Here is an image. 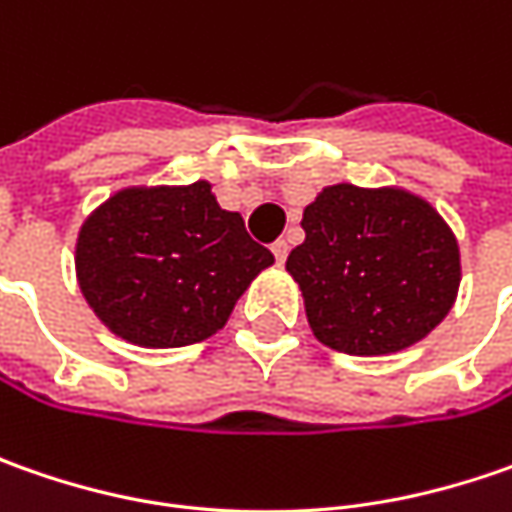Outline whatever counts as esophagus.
I'll return each instance as SVG.
<instances>
[{
  "label": "esophagus",
  "mask_w": 512,
  "mask_h": 512,
  "mask_svg": "<svg viewBox=\"0 0 512 512\" xmlns=\"http://www.w3.org/2000/svg\"><path fill=\"white\" fill-rule=\"evenodd\" d=\"M270 250H273V256H276V262H279V265H282V262L287 259V242H285V239L273 242V245H270Z\"/></svg>",
  "instance_id": "obj_1"
}]
</instances>
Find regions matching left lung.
Instances as JSON below:
<instances>
[{
	"mask_svg": "<svg viewBox=\"0 0 512 512\" xmlns=\"http://www.w3.org/2000/svg\"><path fill=\"white\" fill-rule=\"evenodd\" d=\"M287 273L313 336L350 356L422 342L456 302L459 242L436 207L402 187L330 185L302 216Z\"/></svg>",
	"mask_w": 512,
	"mask_h": 512,
	"instance_id": "8db88e82",
	"label": "left lung"
}]
</instances>
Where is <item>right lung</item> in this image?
Returning <instances> with one entry per match:
<instances>
[{
	"label": "right lung",
	"instance_id": "add662e5",
	"mask_svg": "<svg viewBox=\"0 0 512 512\" xmlns=\"http://www.w3.org/2000/svg\"><path fill=\"white\" fill-rule=\"evenodd\" d=\"M273 265L210 182L125 187L76 239V279L99 322L139 347H185L222 330L247 285Z\"/></svg>",
	"mask_w": 512,
	"mask_h": 512
}]
</instances>
